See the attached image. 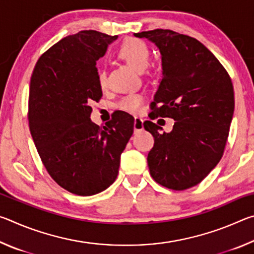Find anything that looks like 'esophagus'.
<instances>
[{
  "mask_svg": "<svg viewBox=\"0 0 254 254\" xmlns=\"http://www.w3.org/2000/svg\"><path fill=\"white\" fill-rule=\"evenodd\" d=\"M134 131H141L143 130V120L140 118H134V124H133Z\"/></svg>",
  "mask_w": 254,
  "mask_h": 254,
  "instance_id": "34e87169",
  "label": "esophagus"
}]
</instances>
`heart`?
Returning a JSON list of instances; mask_svg holds the SVG:
<instances>
[{
    "label": "heart",
    "mask_w": 254,
    "mask_h": 254,
    "mask_svg": "<svg viewBox=\"0 0 254 254\" xmlns=\"http://www.w3.org/2000/svg\"><path fill=\"white\" fill-rule=\"evenodd\" d=\"M118 56L135 69L142 71L148 67L150 62V49L144 41L136 38H128L124 40L118 49ZM97 83L101 87H105L107 83V72L104 67H98L96 70ZM143 96L141 94L132 93L120 98L117 106L120 110L136 113L141 110Z\"/></svg>",
    "instance_id": "heart-1"
}]
</instances>
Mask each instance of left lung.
Listing matches in <instances>:
<instances>
[{
  "label": "left lung",
  "instance_id": "obj_1",
  "mask_svg": "<svg viewBox=\"0 0 254 254\" xmlns=\"http://www.w3.org/2000/svg\"><path fill=\"white\" fill-rule=\"evenodd\" d=\"M134 36L154 42L161 54L163 76L149 118L175 120L169 133H159L161 127L151 121L143 123L154 137L148 154L150 175L163 187L185 190L221 160L234 112L233 84L218 59L195 38L163 29Z\"/></svg>",
  "mask_w": 254,
  "mask_h": 254
}]
</instances>
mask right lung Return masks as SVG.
Returning <instances> with one entry per match:
<instances>
[{
  "label": "right lung",
  "mask_w": 254,
  "mask_h": 254,
  "mask_svg": "<svg viewBox=\"0 0 254 254\" xmlns=\"http://www.w3.org/2000/svg\"><path fill=\"white\" fill-rule=\"evenodd\" d=\"M118 36L84 30L41 55L29 91L28 120L45 168L71 194L91 196L115 182L134 119L115 112L105 127L91 121L92 101L102 97L96 60Z\"/></svg>",
  "instance_id": "obj_1"
}]
</instances>
